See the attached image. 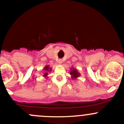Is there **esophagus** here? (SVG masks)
<instances>
[{
  "label": "esophagus",
  "instance_id": "obj_1",
  "mask_svg": "<svg viewBox=\"0 0 124 124\" xmlns=\"http://www.w3.org/2000/svg\"><path fill=\"white\" fill-rule=\"evenodd\" d=\"M57 62H58L59 64H61V63H62V59H59L58 61H57Z\"/></svg>",
  "mask_w": 124,
  "mask_h": 124
}]
</instances>
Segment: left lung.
I'll use <instances>...</instances> for the list:
<instances>
[{"label":"left lung","instance_id":"obj_1","mask_svg":"<svg viewBox=\"0 0 124 124\" xmlns=\"http://www.w3.org/2000/svg\"><path fill=\"white\" fill-rule=\"evenodd\" d=\"M70 74L71 76V78H72V79H76L77 77H78L80 76V72H78V70L76 69V68H71V71H70Z\"/></svg>","mask_w":124,"mask_h":124}]
</instances>
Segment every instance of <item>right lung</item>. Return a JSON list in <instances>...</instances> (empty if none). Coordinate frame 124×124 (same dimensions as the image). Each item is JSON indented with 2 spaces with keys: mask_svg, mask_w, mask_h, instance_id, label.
Returning a JSON list of instances; mask_svg holds the SVG:
<instances>
[{
  "mask_svg": "<svg viewBox=\"0 0 124 124\" xmlns=\"http://www.w3.org/2000/svg\"><path fill=\"white\" fill-rule=\"evenodd\" d=\"M43 71H44L43 72H42V76L47 79V78H48V77H47V76H48V72H51V71H52V68H50L49 65H46V67L43 68Z\"/></svg>",
  "mask_w": 124,
  "mask_h": 124,
  "instance_id": "add662e5",
  "label": "right lung"
}]
</instances>
